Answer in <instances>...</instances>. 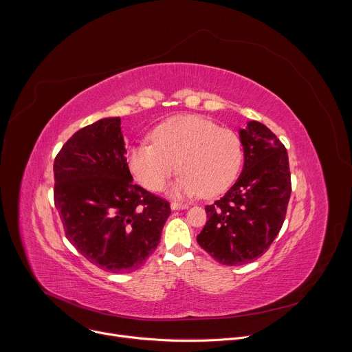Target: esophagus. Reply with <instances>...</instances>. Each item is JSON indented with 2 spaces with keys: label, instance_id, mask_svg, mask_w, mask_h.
<instances>
[{
  "label": "esophagus",
  "instance_id": "34e87169",
  "mask_svg": "<svg viewBox=\"0 0 352 352\" xmlns=\"http://www.w3.org/2000/svg\"><path fill=\"white\" fill-rule=\"evenodd\" d=\"M171 209L173 210H184V209H188V205H184V204H179V202H171Z\"/></svg>",
  "mask_w": 352,
  "mask_h": 352
}]
</instances>
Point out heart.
I'll return each mask as SVG.
<instances>
[{
  "label": "heart",
  "mask_w": 352,
  "mask_h": 352,
  "mask_svg": "<svg viewBox=\"0 0 352 352\" xmlns=\"http://www.w3.org/2000/svg\"><path fill=\"white\" fill-rule=\"evenodd\" d=\"M152 140L139 142L128 152V167L148 190H162L171 175H181L170 188L175 197H206L223 193L242 164V142L231 131L199 117L182 116L160 124Z\"/></svg>",
  "instance_id": "obj_1"
}]
</instances>
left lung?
I'll return each mask as SVG.
<instances>
[{
  "instance_id": "left-lung-1",
  "label": "left lung",
  "mask_w": 352,
  "mask_h": 352,
  "mask_svg": "<svg viewBox=\"0 0 352 352\" xmlns=\"http://www.w3.org/2000/svg\"><path fill=\"white\" fill-rule=\"evenodd\" d=\"M243 168L226 195L206 206L208 221L197 243L217 262L241 266L262 256L285 219L291 195L284 144L262 122L239 129Z\"/></svg>"
}]
</instances>
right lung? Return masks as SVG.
Here are the masks:
<instances>
[{
    "mask_svg": "<svg viewBox=\"0 0 352 352\" xmlns=\"http://www.w3.org/2000/svg\"><path fill=\"white\" fill-rule=\"evenodd\" d=\"M120 117L75 132L54 160V202L69 242L110 273L139 269L171 214L167 200L135 185Z\"/></svg>",
    "mask_w": 352,
    "mask_h": 352,
    "instance_id": "right-lung-1",
    "label": "right lung"
}]
</instances>
